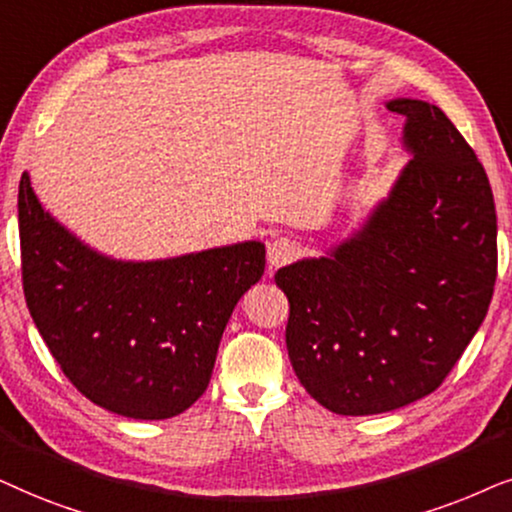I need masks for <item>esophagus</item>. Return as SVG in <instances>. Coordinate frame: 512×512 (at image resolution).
<instances>
[{
    "label": "esophagus",
    "instance_id": "esophagus-1",
    "mask_svg": "<svg viewBox=\"0 0 512 512\" xmlns=\"http://www.w3.org/2000/svg\"><path fill=\"white\" fill-rule=\"evenodd\" d=\"M297 252H299V245L295 241H290V238H276V241H271L269 248H267L269 267L271 269L283 267V264L295 260Z\"/></svg>",
    "mask_w": 512,
    "mask_h": 512
}]
</instances>
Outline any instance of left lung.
Returning <instances> with one entry per match:
<instances>
[{
    "label": "left lung",
    "mask_w": 512,
    "mask_h": 512,
    "mask_svg": "<svg viewBox=\"0 0 512 512\" xmlns=\"http://www.w3.org/2000/svg\"><path fill=\"white\" fill-rule=\"evenodd\" d=\"M407 161L384 199L320 257L276 271L285 344L325 410L367 417L433 393L487 316L496 208L473 149L440 107L393 98Z\"/></svg>",
    "instance_id": "obj_1"
}]
</instances>
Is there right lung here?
Masks as SVG:
<instances>
[{"mask_svg": "<svg viewBox=\"0 0 512 512\" xmlns=\"http://www.w3.org/2000/svg\"><path fill=\"white\" fill-rule=\"evenodd\" d=\"M23 288L39 335L67 379L102 410L170 419L208 388L234 306L264 274L262 241L163 260H117L18 187Z\"/></svg>", "mask_w": 512, "mask_h": 512, "instance_id": "1", "label": "right lung"}]
</instances>
